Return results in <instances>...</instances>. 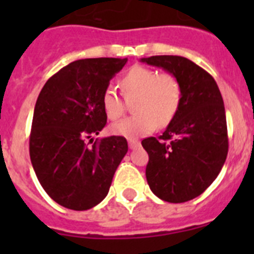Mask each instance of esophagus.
<instances>
[{"instance_id":"1","label":"esophagus","mask_w":254,"mask_h":254,"mask_svg":"<svg viewBox=\"0 0 254 254\" xmlns=\"http://www.w3.org/2000/svg\"><path fill=\"white\" fill-rule=\"evenodd\" d=\"M128 146H129V149L133 150V149H136V147L140 146V142H138L137 140H128Z\"/></svg>"}]
</instances>
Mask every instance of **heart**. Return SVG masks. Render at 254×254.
<instances>
[{
    "label": "heart",
    "mask_w": 254,
    "mask_h": 254,
    "mask_svg": "<svg viewBox=\"0 0 254 254\" xmlns=\"http://www.w3.org/2000/svg\"><path fill=\"white\" fill-rule=\"evenodd\" d=\"M127 102H133L136 116L127 117L111 126L116 136L136 140L154 131L158 125L167 126L181 105L182 87L172 73H159L145 66H133L120 81ZM102 105L109 120H118L126 112L125 100L113 87H108L102 96Z\"/></svg>",
    "instance_id": "1"
}]
</instances>
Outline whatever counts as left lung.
Masks as SVG:
<instances>
[{"label":"left lung","instance_id":"left-lung-1","mask_svg":"<svg viewBox=\"0 0 254 254\" xmlns=\"http://www.w3.org/2000/svg\"><path fill=\"white\" fill-rule=\"evenodd\" d=\"M141 62L176 76L182 87L179 109L160 137L142 140L149 154L146 179L163 201L196 198L216 179L228 155L223 96L214 77L181 56H152Z\"/></svg>","mask_w":254,"mask_h":254}]
</instances>
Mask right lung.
Returning <instances> with one entry per match:
<instances>
[{"mask_svg": "<svg viewBox=\"0 0 254 254\" xmlns=\"http://www.w3.org/2000/svg\"><path fill=\"white\" fill-rule=\"evenodd\" d=\"M127 58H85L52 76L38 96L29 151L48 196L69 210H89L109 192L128 151L122 136L84 142L107 125L102 96Z\"/></svg>", "mask_w": 254, "mask_h": 254, "instance_id": "add662e5", "label": "right lung"}]
</instances>
